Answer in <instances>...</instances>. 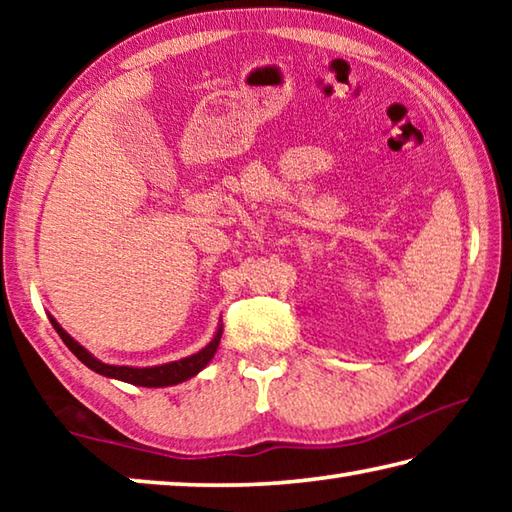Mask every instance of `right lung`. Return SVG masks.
Returning <instances> with one entry per match:
<instances>
[{"label":"right lung","instance_id":"add662e5","mask_svg":"<svg viewBox=\"0 0 512 512\" xmlns=\"http://www.w3.org/2000/svg\"><path fill=\"white\" fill-rule=\"evenodd\" d=\"M49 320H51V325H54L60 339H63V343L76 354V359L85 363L90 370L97 372V375L126 381V384H133V386H146V388L176 386V384H183V381H187V379L196 377L198 372H201L207 363L214 359V352H216V348H219V341L223 334V325L219 320V327H216L212 341L207 343L205 348H201L194 354H189V357H185V359L160 363V366L135 368V366H112V363H103L101 359L94 357L90 350H85L79 341H74L72 336H69L65 329L60 327V323L54 316H49Z\"/></svg>","mask_w":512,"mask_h":512}]
</instances>
